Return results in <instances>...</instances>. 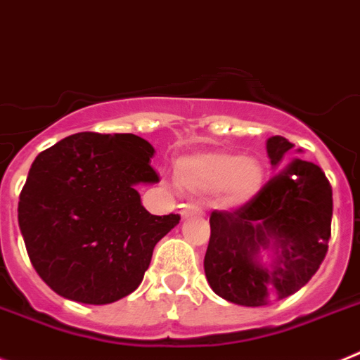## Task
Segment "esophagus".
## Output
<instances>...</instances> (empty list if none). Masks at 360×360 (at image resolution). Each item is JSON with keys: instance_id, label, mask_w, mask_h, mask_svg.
Returning <instances> with one entry per match:
<instances>
[{"instance_id": "esophagus-1", "label": "esophagus", "mask_w": 360, "mask_h": 360, "mask_svg": "<svg viewBox=\"0 0 360 360\" xmlns=\"http://www.w3.org/2000/svg\"><path fill=\"white\" fill-rule=\"evenodd\" d=\"M192 215H199V217H202V215H205V212H202L199 206H193V205L183 206V210H181V217L186 219V217H192Z\"/></svg>"}]
</instances>
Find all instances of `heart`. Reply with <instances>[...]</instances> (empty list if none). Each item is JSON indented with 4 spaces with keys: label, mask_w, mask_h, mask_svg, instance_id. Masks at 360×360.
<instances>
[{
    "label": "heart",
    "mask_w": 360,
    "mask_h": 360,
    "mask_svg": "<svg viewBox=\"0 0 360 360\" xmlns=\"http://www.w3.org/2000/svg\"><path fill=\"white\" fill-rule=\"evenodd\" d=\"M179 188L195 195L217 193L221 205L239 208L261 192L264 168L261 161L232 150H208L184 155L176 165Z\"/></svg>",
    "instance_id": "obj_1"
}]
</instances>
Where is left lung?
<instances>
[{
	"instance_id": "1",
	"label": "left lung",
	"mask_w": 360,
	"mask_h": 360,
	"mask_svg": "<svg viewBox=\"0 0 360 360\" xmlns=\"http://www.w3.org/2000/svg\"><path fill=\"white\" fill-rule=\"evenodd\" d=\"M292 148L288 139L270 137L268 158L279 172L250 202L210 215L206 279L233 304L264 306L292 295L326 257L333 214L330 181L314 162H286ZM261 251L271 252V263L260 261Z\"/></svg>"
}]
</instances>
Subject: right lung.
<instances>
[{"label":"right lung","instance_id":"1","mask_svg":"<svg viewBox=\"0 0 360 360\" xmlns=\"http://www.w3.org/2000/svg\"><path fill=\"white\" fill-rule=\"evenodd\" d=\"M154 146L134 134L79 132L34 159L18 205L27 254L58 295L110 304L141 284L179 215H152L136 190L158 183Z\"/></svg>","mask_w":360,"mask_h":360}]
</instances>
